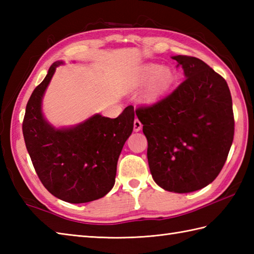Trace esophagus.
<instances>
[{"label":"esophagus","mask_w":254,"mask_h":254,"mask_svg":"<svg viewBox=\"0 0 254 254\" xmlns=\"http://www.w3.org/2000/svg\"><path fill=\"white\" fill-rule=\"evenodd\" d=\"M133 128H134V131H135V132H138L142 128V123H141V121L138 120V119H135V120H134Z\"/></svg>","instance_id":"34e87169"}]
</instances>
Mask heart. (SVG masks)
Segmentation results:
<instances>
[{"instance_id":"obj_1","label":"heart","mask_w":254,"mask_h":254,"mask_svg":"<svg viewBox=\"0 0 254 254\" xmlns=\"http://www.w3.org/2000/svg\"><path fill=\"white\" fill-rule=\"evenodd\" d=\"M172 80H174V73L168 66L147 63L136 69L135 73L132 75L130 84L132 87L136 88L149 83L145 90L144 97L147 100H154L169 88Z\"/></svg>"}]
</instances>
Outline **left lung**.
Segmentation results:
<instances>
[{"label":"left lung","mask_w":254,"mask_h":254,"mask_svg":"<svg viewBox=\"0 0 254 254\" xmlns=\"http://www.w3.org/2000/svg\"><path fill=\"white\" fill-rule=\"evenodd\" d=\"M186 79L153 106L137 108L147 138L154 181L164 190L189 193L212 183L225 165L235 132L226 80L194 57H171Z\"/></svg>","instance_id":"left-lung-1"}]
</instances>
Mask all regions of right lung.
<instances>
[{
	"label": "right lung",
	"instance_id": "1",
	"mask_svg": "<svg viewBox=\"0 0 254 254\" xmlns=\"http://www.w3.org/2000/svg\"><path fill=\"white\" fill-rule=\"evenodd\" d=\"M61 64H52L27 102L24 139L47 190L62 201L87 203L105 196L115 186L119 156L133 131L134 108L127 107L116 119L96 113L76 126L53 127L44 117L42 99Z\"/></svg>",
	"mask_w": 254,
	"mask_h": 254
}]
</instances>
